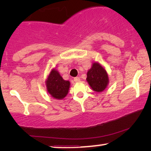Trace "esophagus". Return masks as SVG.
Wrapping results in <instances>:
<instances>
[{"label":"esophagus","mask_w":151,"mask_h":151,"mask_svg":"<svg viewBox=\"0 0 151 151\" xmlns=\"http://www.w3.org/2000/svg\"><path fill=\"white\" fill-rule=\"evenodd\" d=\"M74 81H75V82H78V81H80V78H79V77H75V78H74Z\"/></svg>","instance_id":"34e87169"}]
</instances>
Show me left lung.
<instances>
[{"label":"left lung","instance_id":"1","mask_svg":"<svg viewBox=\"0 0 151 151\" xmlns=\"http://www.w3.org/2000/svg\"><path fill=\"white\" fill-rule=\"evenodd\" d=\"M86 81L93 91H103L109 84V77L106 71L98 62L92 64L91 68L87 72Z\"/></svg>","mask_w":151,"mask_h":151}]
</instances>
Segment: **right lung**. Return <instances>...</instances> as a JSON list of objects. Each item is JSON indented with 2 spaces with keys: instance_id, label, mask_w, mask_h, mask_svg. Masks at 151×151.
<instances>
[{
  "instance_id": "add662e5",
  "label": "right lung",
  "mask_w": 151,
  "mask_h": 151,
  "mask_svg": "<svg viewBox=\"0 0 151 151\" xmlns=\"http://www.w3.org/2000/svg\"><path fill=\"white\" fill-rule=\"evenodd\" d=\"M70 82L63 79L55 69L52 70L46 80V87L48 93L57 99H62L68 93Z\"/></svg>"
}]
</instances>
